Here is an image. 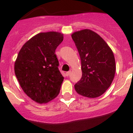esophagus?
I'll list each match as a JSON object with an SVG mask.
<instances>
[{"label":"esophagus","mask_w":133,"mask_h":133,"mask_svg":"<svg viewBox=\"0 0 133 133\" xmlns=\"http://www.w3.org/2000/svg\"><path fill=\"white\" fill-rule=\"evenodd\" d=\"M70 71H69V72H66V77H69V75H70Z\"/></svg>","instance_id":"esophagus-1"}]
</instances>
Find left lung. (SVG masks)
<instances>
[{
  "mask_svg": "<svg viewBox=\"0 0 133 133\" xmlns=\"http://www.w3.org/2000/svg\"><path fill=\"white\" fill-rule=\"evenodd\" d=\"M71 36L81 57L82 70L75 90L83 97L97 98L109 89L115 77L113 52L103 38L91 30L75 32Z\"/></svg>",
  "mask_w": 133,
  "mask_h": 133,
  "instance_id": "left-lung-1",
  "label": "left lung"
}]
</instances>
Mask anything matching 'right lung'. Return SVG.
<instances>
[{
    "label": "right lung",
    "instance_id": "1",
    "mask_svg": "<svg viewBox=\"0 0 133 133\" xmlns=\"http://www.w3.org/2000/svg\"><path fill=\"white\" fill-rule=\"evenodd\" d=\"M63 41L58 32H41L21 48L15 72L26 95L36 103L50 101L59 94L64 77L58 70L55 50Z\"/></svg>",
    "mask_w": 133,
    "mask_h": 133
}]
</instances>
